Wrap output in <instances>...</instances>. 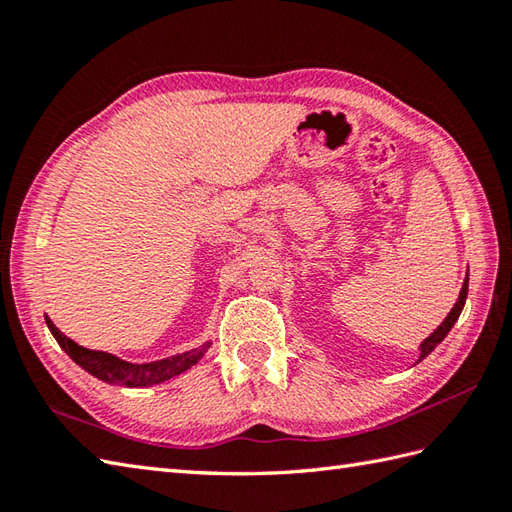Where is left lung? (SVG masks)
<instances>
[{
    "label": "left lung",
    "mask_w": 512,
    "mask_h": 512,
    "mask_svg": "<svg viewBox=\"0 0 512 512\" xmlns=\"http://www.w3.org/2000/svg\"><path fill=\"white\" fill-rule=\"evenodd\" d=\"M466 295H469V277L464 279V286H462V290H460V297H458V301H455V306L451 308V312L447 314V319L442 321V325H438L436 332L429 334L427 339H424V341L420 343V358H418V361H422L424 356H429L433 350H436V347L440 345V341H444V336H447V334L451 332V328L455 325V321H458L460 312H462V308H464Z\"/></svg>",
    "instance_id": "1"
}]
</instances>
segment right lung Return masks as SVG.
<instances>
[{
    "label": "right lung",
    "instance_id": "right-lung-1",
    "mask_svg": "<svg viewBox=\"0 0 512 512\" xmlns=\"http://www.w3.org/2000/svg\"><path fill=\"white\" fill-rule=\"evenodd\" d=\"M46 323L54 339H57V343L63 347L65 354H68L76 365L83 367L88 374L103 380V383L118 385V387H149V385L165 383V380L187 372V369L198 363L204 356V352L211 347V343H204L189 352L160 358V361H154V363L136 365V363H127L114 354L88 350V347L68 339V336H65L48 317H46Z\"/></svg>",
    "mask_w": 512,
    "mask_h": 512
}]
</instances>
